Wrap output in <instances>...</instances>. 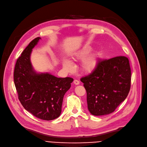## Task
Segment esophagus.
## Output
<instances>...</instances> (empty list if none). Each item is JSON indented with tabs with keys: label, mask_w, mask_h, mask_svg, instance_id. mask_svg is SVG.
Instances as JSON below:
<instances>
[{
	"label": "esophagus",
	"mask_w": 147,
	"mask_h": 147,
	"mask_svg": "<svg viewBox=\"0 0 147 147\" xmlns=\"http://www.w3.org/2000/svg\"><path fill=\"white\" fill-rule=\"evenodd\" d=\"M74 83L75 84V85H79L80 84V81L78 80H75L74 81Z\"/></svg>",
	"instance_id": "34e87169"
}]
</instances>
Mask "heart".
Instances as JSON below:
<instances>
[{
    "instance_id": "1",
    "label": "heart",
    "mask_w": 147,
    "mask_h": 147,
    "mask_svg": "<svg viewBox=\"0 0 147 147\" xmlns=\"http://www.w3.org/2000/svg\"><path fill=\"white\" fill-rule=\"evenodd\" d=\"M91 50L90 48L84 47L75 53L74 56L75 58L78 59H82L87 55H88L90 53ZM99 57L100 54L98 53H94L83 59L81 63V70L85 73L91 72L96 67ZM62 65L64 69L66 71L71 72L73 70V65L69 60L66 59L63 60L62 62Z\"/></svg>"
}]
</instances>
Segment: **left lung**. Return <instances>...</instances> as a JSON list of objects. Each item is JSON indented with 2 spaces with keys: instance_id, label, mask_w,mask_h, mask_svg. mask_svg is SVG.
Masks as SVG:
<instances>
[{
  "instance_id": "left-lung-1",
  "label": "left lung",
  "mask_w": 147,
  "mask_h": 147,
  "mask_svg": "<svg viewBox=\"0 0 147 147\" xmlns=\"http://www.w3.org/2000/svg\"><path fill=\"white\" fill-rule=\"evenodd\" d=\"M81 81L87 91L88 109L94 116L113 112L130 91L131 71L129 59L117 56L98 61L96 67Z\"/></svg>"
}]
</instances>
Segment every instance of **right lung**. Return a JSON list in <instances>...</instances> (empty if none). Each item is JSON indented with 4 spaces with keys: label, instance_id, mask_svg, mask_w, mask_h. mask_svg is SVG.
I'll use <instances>...</instances> for the list:
<instances>
[{
    "label": "right lung",
    "instance_id": "right-lung-1",
    "mask_svg": "<svg viewBox=\"0 0 147 147\" xmlns=\"http://www.w3.org/2000/svg\"><path fill=\"white\" fill-rule=\"evenodd\" d=\"M40 39L37 37L31 41L17 59L13 79L24 109L40 119L51 120L60 115L64 95L71 88L74 79L57 78L49 73L34 71L30 56Z\"/></svg>",
    "mask_w": 147,
    "mask_h": 147
}]
</instances>
